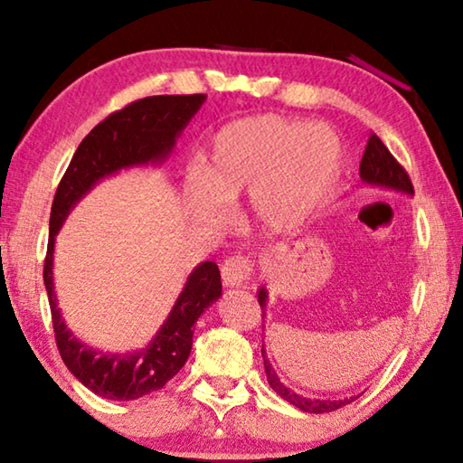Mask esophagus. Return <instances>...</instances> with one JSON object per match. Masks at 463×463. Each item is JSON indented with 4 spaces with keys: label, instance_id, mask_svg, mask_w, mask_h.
Masks as SVG:
<instances>
[{
    "label": "esophagus",
    "instance_id": "obj_1",
    "mask_svg": "<svg viewBox=\"0 0 463 463\" xmlns=\"http://www.w3.org/2000/svg\"><path fill=\"white\" fill-rule=\"evenodd\" d=\"M250 271H253V261L249 260V257H242V255H237V257H229L222 263V284L226 288H241L245 286L249 278H250Z\"/></svg>",
    "mask_w": 463,
    "mask_h": 463
}]
</instances>
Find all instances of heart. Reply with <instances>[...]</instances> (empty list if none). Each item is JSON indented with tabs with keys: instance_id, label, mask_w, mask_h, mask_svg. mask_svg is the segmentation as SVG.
I'll return each instance as SVG.
<instances>
[{
	"instance_id": "heart-1",
	"label": "heart",
	"mask_w": 463,
	"mask_h": 463,
	"mask_svg": "<svg viewBox=\"0 0 463 463\" xmlns=\"http://www.w3.org/2000/svg\"><path fill=\"white\" fill-rule=\"evenodd\" d=\"M343 169V143L325 124L278 114L226 124L210 140L202 169L185 179V200L202 222L229 221L249 194L253 222L269 234L304 229L326 206Z\"/></svg>"
}]
</instances>
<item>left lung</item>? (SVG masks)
<instances>
[{"instance_id": "1", "label": "left lung", "mask_w": 463, "mask_h": 463, "mask_svg": "<svg viewBox=\"0 0 463 463\" xmlns=\"http://www.w3.org/2000/svg\"><path fill=\"white\" fill-rule=\"evenodd\" d=\"M359 177H362V184L365 187H382V190H392L398 194H406L412 195V184L411 177L406 171L402 169L401 163H398L392 153L386 148V145L382 140L372 135L370 140H367V146L362 156V163H359ZM257 302H260L261 312L265 317V310H268V289L260 288L257 292ZM261 355H263V365H265V373H268V382L269 386L278 392V394L288 401L289 404H294L296 409H300L304 412H333L336 409H341L345 404H351L357 401V396H349V398H341V401H331V398H307L302 394H296L294 390H289L286 383H281L276 370H273L268 354L261 347Z\"/></svg>"}]
</instances>
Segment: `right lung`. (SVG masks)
I'll list each match as a JSON object with an SVG mask.
<instances>
[{
    "instance_id": "add662e5",
    "label": "right lung",
    "mask_w": 463,
    "mask_h": 463,
    "mask_svg": "<svg viewBox=\"0 0 463 463\" xmlns=\"http://www.w3.org/2000/svg\"><path fill=\"white\" fill-rule=\"evenodd\" d=\"M206 96H153L118 109L99 122L77 146L54 194L49 222V249L44 260V286L49 294L57 347L62 362L93 394L108 401H137L161 390L182 370L192 351L194 325L203 310L221 298V271L214 261H202L187 276L174 308L146 347L112 354L90 347L67 328L52 281L54 241L71 210L101 179L122 169L161 165L174 153L177 138L198 114Z\"/></svg>"
}]
</instances>
